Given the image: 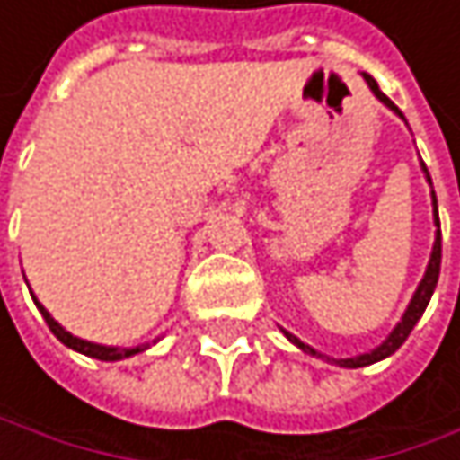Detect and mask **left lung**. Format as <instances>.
I'll return each mask as SVG.
<instances>
[{
    "mask_svg": "<svg viewBox=\"0 0 460 460\" xmlns=\"http://www.w3.org/2000/svg\"><path fill=\"white\" fill-rule=\"evenodd\" d=\"M363 78H366V84L371 86V92L376 94V101L382 103V106H387L395 117H401L403 119V114L398 111V106L390 101V97L379 89V84L368 75V73H363ZM406 122V119H403ZM422 172H425V180H429V185H431V177H429V169H425V163H422ZM431 204H434V226H437V237H434V248H431V259H429V267H425V275H422V280L417 283V288H414V294H411V300H409V305H406V311H403V316H401V322L393 327V332L379 343V346H374L371 351H363V354H357V357H327V354H322V351H316L314 346H308L305 341H300L297 335H291L288 330H283V335L297 346V349H303L305 354H314V357H322V359H327V363H335V366H341V368H366V366H374V363H379V359H385V357H390V354H395L401 346H403V341L409 338V332L414 330V324L420 322V316L425 314V308H429V303H431V294H434V288H437V280H439V267H442V228H439V209H437V193H434V188H431Z\"/></svg>",
    "mask_w": 460,
    "mask_h": 460,
    "instance_id": "left-lung-1",
    "label": "left lung"
}]
</instances>
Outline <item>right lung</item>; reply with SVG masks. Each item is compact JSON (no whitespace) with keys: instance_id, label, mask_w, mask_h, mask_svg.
Returning <instances> with one entry per match:
<instances>
[{"instance_id":"1","label":"right lung","mask_w":460,"mask_h":460,"mask_svg":"<svg viewBox=\"0 0 460 460\" xmlns=\"http://www.w3.org/2000/svg\"><path fill=\"white\" fill-rule=\"evenodd\" d=\"M29 286V283H26ZM31 300H35V305H38V311L43 314V319H46V324H49V330L67 346V349H73V351H78V354H86V357H94V359H106V363H117V359H128V357H133V354H138V351H146L152 343H157L160 338H155L152 343H138V346H103V343H92V341H84V338H78V335H73V332H67L49 311H46V305L31 294Z\"/></svg>"}]
</instances>
